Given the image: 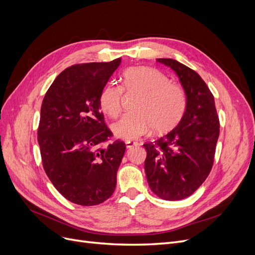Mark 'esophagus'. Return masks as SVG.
Wrapping results in <instances>:
<instances>
[{
  "mask_svg": "<svg viewBox=\"0 0 255 255\" xmlns=\"http://www.w3.org/2000/svg\"><path fill=\"white\" fill-rule=\"evenodd\" d=\"M126 144H127L128 149H132V148H134V146L137 145V142H135V141H126Z\"/></svg>",
  "mask_w": 255,
  "mask_h": 255,
  "instance_id": "obj_1",
  "label": "esophagus"
}]
</instances>
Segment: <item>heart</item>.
Segmentation results:
<instances>
[{"label": "heart", "mask_w": 255, "mask_h": 255, "mask_svg": "<svg viewBox=\"0 0 255 255\" xmlns=\"http://www.w3.org/2000/svg\"><path fill=\"white\" fill-rule=\"evenodd\" d=\"M123 90L138 92L140 97L133 106L134 113L126 114L115 122L112 129L116 137L135 140L148 134L170 132L180 125L187 107L185 91L170 83L168 76L151 67H132L122 73V87L109 84L100 94L101 110L112 118L121 112Z\"/></svg>", "instance_id": "heart-1"}]
</instances>
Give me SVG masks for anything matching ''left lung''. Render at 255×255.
Listing matches in <instances>:
<instances>
[{"label":"left lung","instance_id":"obj_1","mask_svg":"<svg viewBox=\"0 0 255 255\" xmlns=\"http://www.w3.org/2000/svg\"><path fill=\"white\" fill-rule=\"evenodd\" d=\"M177 74L187 107L180 125L154 142L144 143V171L157 197L176 201L201 186L214 164L219 118L214 96L196 71L175 59L157 58Z\"/></svg>","mask_w":255,"mask_h":255}]
</instances>
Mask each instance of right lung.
<instances>
[{
  "mask_svg": "<svg viewBox=\"0 0 255 255\" xmlns=\"http://www.w3.org/2000/svg\"><path fill=\"white\" fill-rule=\"evenodd\" d=\"M121 58L69 67L45 94L38 127L42 166L52 184L69 201L98 205L109 199L126 143L114 140L99 98Z\"/></svg>",
  "mask_w": 255,
  "mask_h": 255,
  "instance_id": "1",
  "label": "right lung"
}]
</instances>
